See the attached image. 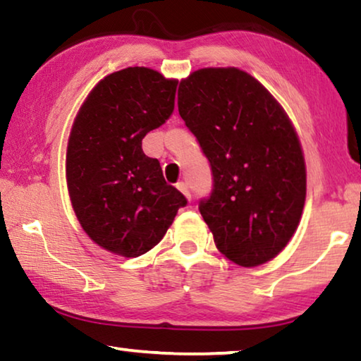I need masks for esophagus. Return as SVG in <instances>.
Listing matches in <instances>:
<instances>
[{
    "label": "esophagus",
    "mask_w": 361,
    "mask_h": 361,
    "mask_svg": "<svg viewBox=\"0 0 361 361\" xmlns=\"http://www.w3.org/2000/svg\"><path fill=\"white\" fill-rule=\"evenodd\" d=\"M176 188H178L180 191L186 195V199L191 200V191H189V188H188V183H185V181H180L178 185H176Z\"/></svg>",
    "instance_id": "34e87169"
}]
</instances>
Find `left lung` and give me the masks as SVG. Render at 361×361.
I'll use <instances>...</instances> for the list:
<instances>
[{"label":"left lung","mask_w":361,"mask_h":361,"mask_svg":"<svg viewBox=\"0 0 361 361\" xmlns=\"http://www.w3.org/2000/svg\"><path fill=\"white\" fill-rule=\"evenodd\" d=\"M181 119L209 159L200 215L229 261L255 267L282 252L305 200L301 143L285 109L248 73L202 68L180 82Z\"/></svg>","instance_id":"obj_1"}]
</instances>
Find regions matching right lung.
Wrapping results in <instances>:
<instances>
[{
	"instance_id": "1",
	"label": "right lung",
	"mask_w": 361,
	"mask_h": 361,
	"mask_svg": "<svg viewBox=\"0 0 361 361\" xmlns=\"http://www.w3.org/2000/svg\"><path fill=\"white\" fill-rule=\"evenodd\" d=\"M176 85L145 66L111 73L87 95L70 133L73 210L97 245L126 258L156 247L188 204L142 149L146 133L172 116Z\"/></svg>"
}]
</instances>
